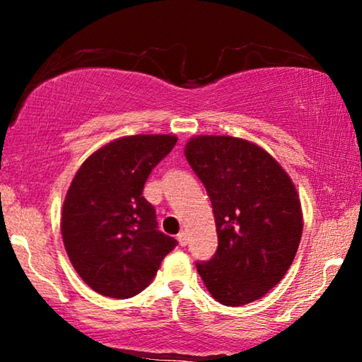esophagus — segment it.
Listing matches in <instances>:
<instances>
[{
	"instance_id": "obj_1",
	"label": "esophagus",
	"mask_w": 362,
	"mask_h": 362,
	"mask_svg": "<svg viewBox=\"0 0 362 362\" xmlns=\"http://www.w3.org/2000/svg\"><path fill=\"white\" fill-rule=\"evenodd\" d=\"M177 242H180V245H182V247L187 244V235H186L185 230H181L180 234H177Z\"/></svg>"
}]
</instances>
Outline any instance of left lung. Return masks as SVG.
Masks as SVG:
<instances>
[{"mask_svg": "<svg viewBox=\"0 0 362 362\" xmlns=\"http://www.w3.org/2000/svg\"><path fill=\"white\" fill-rule=\"evenodd\" d=\"M185 155L209 194L219 240L197 274L219 303H252L284 279L298 250L303 214L293 181L270 153L242 138L192 136Z\"/></svg>", "mask_w": 362, "mask_h": 362, "instance_id": "8db88e82", "label": "left lung"}]
</instances>
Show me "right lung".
Wrapping results in <instances>:
<instances>
[{"label":"right lung","mask_w":362,"mask_h":362,"mask_svg":"<svg viewBox=\"0 0 362 362\" xmlns=\"http://www.w3.org/2000/svg\"><path fill=\"white\" fill-rule=\"evenodd\" d=\"M176 141L175 135L117 138L74 176L62 206V240L74 269L97 293L138 295L176 247L158 230L155 207L143 197L151 170Z\"/></svg>","instance_id":"1"}]
</instances>
